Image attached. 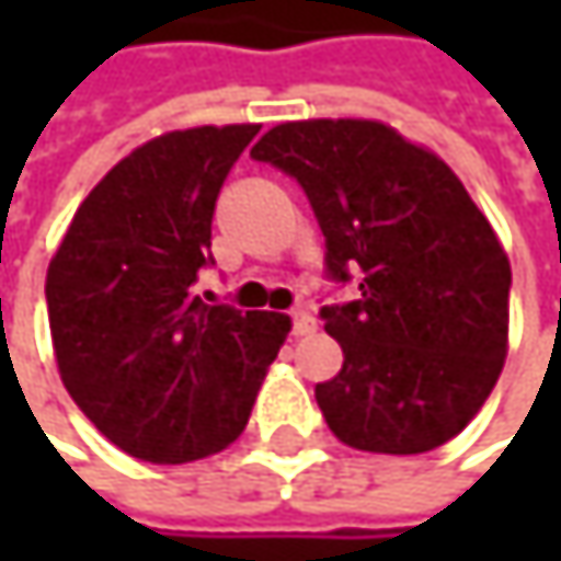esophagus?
I'll use <instances>...</instances> for the list:
<instances>
[{"label":"esophagus","mask_w":561,"mask_h":561,"mask_svg":"<svg viewBox=\"0 0 561 561\" xmlns=\"http://www.w3.org/2000/svg\"><path fill=\"white\" fill-rule=\"evenodd\" d=\"M314 328H318V321H314L311 308H295V311H291V331H295L298 337L314 334Z\"/></svg>","instance_id":"obj_1"}]
</instances>
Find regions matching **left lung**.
I'll list each match as a JSON object with an SVG mask.
<instances>
[{"label":"left lung","mask_w":561,"mask_h":561,"mask_svg":"<svg viewBox=\"0 0 561 561\" xmlns=\"http://www.w3.org/2000/svg\"><path fill=\"white\" fill-rule=\"evenodd\" d=\"M305 187L328 273L360 298L321 308L344 367L314 387L357 451L422 455L488 402L506 360L510 260L461 178L380 119H295L250 152Z\"/></svg>","instance_id":"obj_1"}]
</instances>
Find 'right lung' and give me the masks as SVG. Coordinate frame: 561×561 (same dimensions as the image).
<instances>
[{
	"label": "right lung",
	"mask_w": 561,
	"mask_h": 561,
	"mask_svg": "<svg viewBox=\"0 0 561 561\" xmlns=\"http://www.w3.org/2000/svg\"><path fill=\"white\" fill-rule=\"evenodd\" d=\"M256 133L230 123L142 142L80 201L51 256L60 383L139 461L184 465L233 445L291 331L279 311L194 295L220 184Z\"/></svg>",
	"instance_id": "obj_1"
}]
</instances>
